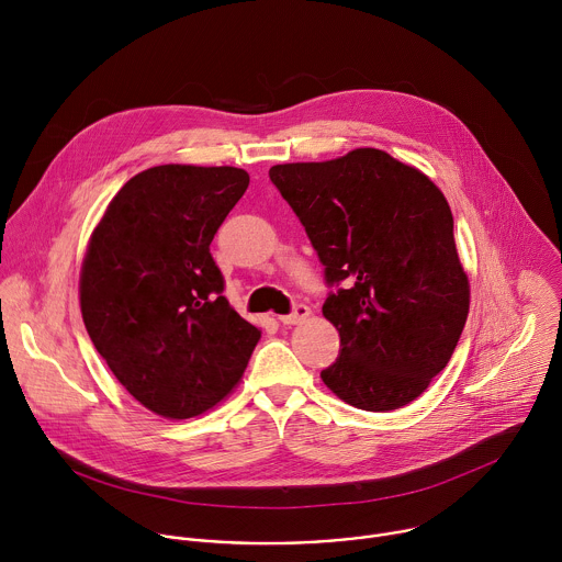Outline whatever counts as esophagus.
<instances>
[{
  "mask_svg": "<svg viewBox=\"0 0 562 562\" xmlns=\"http://www.w3.org/2000/svg\"><path fill=\"white\" fill-rule=\"evenodd\" d=\"M308 313H311V308L306 306V304H295L293 306V311L291 313H286V315H278V319L282 325H300L302 319H306L308 317Z\"/></svg>",
  "mask_w": 562,
  "mask_h": 562,
  "instance_id": "1",
  "label": "esophagus"
}]
</instances>
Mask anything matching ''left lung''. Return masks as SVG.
Returning <instances> with one entry per match:
<instances>
[{
	"mask_svg": "<svg viewBox=\"0 0 562 562\" xmlns=\"http://www.w3.org/2000/svg\"><path fill=\"white\" fill-rule=\"evenodd\" d=\"M269 178L334 286L323 313L340 334V356L319 378L364 412L409 405L447 367L469 313L445 195L378 148L278 165Z\"/></svg>",
	"mask_w": 562,
	"mask_h": 562,
	"instance_id": "8db88e82",
	"label": "left lung"
}]
</instances>
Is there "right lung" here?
Here are the masks:
<instances>
[{"label": "right lung", "instance_id": "right-lung-1", "mask_svg": "<svg viewBox=\"0 0 562 562\" xmlns=\"http://www.w3.org/2000/svg\"><path fill=\"white\" fill-rule=\"evenodd\" d=\"M235 167L162 165L131 178L95 226L79 278L87 331L122 386L157 416L215 407L260 329L222 295L213 235L245 195Z\"/></svg>", "mask_w": 562, "mask_h": 562}]
</instances>
